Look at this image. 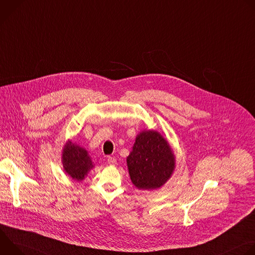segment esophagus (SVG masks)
<instances>
[{
	"label": "esophagus",
	"mask_w": 255,
	"mask_h": 255,
	"mask_svg": "<svg viewBox=\"0 0 255 255\" xmlns=\"http://www.w3.org/2000/svg\"><path fill=\"white\" fill-rule=\"evenodd\" d=\"M108 163L109 164H112V165H115L117 163V159L115 157H112V156H109L108 157Z\"/></svg>",
	"instance_id": "esophagus-1"
}]
</instances>
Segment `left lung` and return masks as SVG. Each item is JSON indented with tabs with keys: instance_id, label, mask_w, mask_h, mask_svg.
<instances>
[{
	"instance_id": "1",
	"label": "left lung",
	"mask_w": 255,
	"mask_h": 255,
	"mask_svg": "<svg viewBox=\"0 0 255 255\" xmlns=\"http://www.w3.org/2000/svg\"><path fill=\"white\" fill-rule=\"evenodd\" d=\"M132 184L138 190L162 187L175 167V156L167 140L155 130H144L135 139L127 157Z\"/></svg>"
}]
</instances>
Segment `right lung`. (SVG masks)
<instances>
[{
  "instance_id": "1",
  "label": "right lung",
  "mask_w": 255,
  "mask_h": 255,
  "mask_svg": "<svg viewBox=\"0 0 255 255\" xmlns=\"http://www.w3.org/2000/svg\"><path fill=\"white\" fill-rule=\"evenodd\" d=\"M61 161L63 169L68 176L78 181L83 180L94 167L88 151L69 140L63 147Z\"/></svg>"
}]
</instances>
